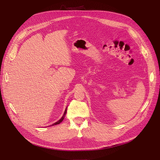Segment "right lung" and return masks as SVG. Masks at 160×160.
I'll return each mask as SVG.
<instances>
[{
    "label": "right lung",
    "instance_id": "obj_1",
    "mask_svg": "<svg viewBox=\"0 0 160 160\" xmlns=\"http://www.w3.org/2000/svg\"><path fill=\"white\" fill-rule=\"evenodd\" d=\"M66 113H67V108H66V109H65V111H64V115H62V117L61 118V119L60 120H59L58 121V122H56V123H54V124H52L51 126H54V125H56V124H60L61 122H62L63 120H64V116H65V115H66Z\"/></svg>",
    "mask_w": 160,
    "mask_h": 160
}]
</instances>
